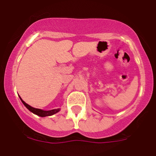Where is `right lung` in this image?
Masks as SVG:
<instances>
[{"label": "right lung", "instance_id": "obj_1", "mask_svg": "<svg viewBox=\"0 0 156 156\" xmlns=\"http://www.w3.org/2000/svg\"><path fill=\"white\" fill-rule=\"evenodd\" d=\"M20 97V96H19ZM21 98V97H20ZM21 101H22V103L23 104V105H24L28 109L29 111L32 112V113H34L35 114H37V115L39 116V117H46V116H51V115H53V114H56L57 112H58L60 111V109H52V110H50V111H44V110H42V109H36V108H34L32 107V106H29V104H27V103H25L24 101H23L22 99L21 98Z\"/></svg>", "mask_w": 156, "mask_h": 156}]
</instances>
